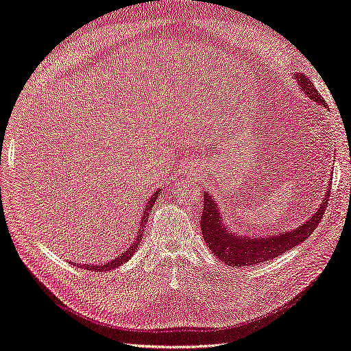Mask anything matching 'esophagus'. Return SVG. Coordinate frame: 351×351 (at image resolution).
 <instances>
[{
  "label": "esophagus",
  "instance_id": "1",
  "mask_svg": "<svg viewBox=\"0 0 351 351\" xmlns=\"http://www.w3.org/2000/svg\"><path fill=\"white\" fill-rule=\"evenodd\" d=\"M193 172V165H186V166H184V169L181 170V173H184V175H190Z\"/></svg>",
  "mask_w": 351,
  "mask_h": 351
}]
</instances>
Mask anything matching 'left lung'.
<instances>
[{
	"label": "left lung",
	"instance_id": "obj_1",
	"mask_svg": "<svg viewBox=\"0 0 351 351\" xmlns=\"http://www.w3.org/2000/svg\"><path fill=\"white\" fill-rule=\"evenodd\" d=\"M295 79L300 89L311 99L313 101L319 103L320 106L326 108V101L323 97L317 93L315 86L313 85L304 73H296ZM330 191L328 189L324 194V199L322 202L320 208L317 213L305 221V224L299 226L298 229L290 232H282L280 234L272 236H263V238H247V236H236L234 233L229 232V227L223 226L221 214L218 210V205L210 197L209 193H203V213L200 218V227L203 238L208 243L209 250H213L214 254L221 260L223 263L229 266H248V265H262L263 262H269L275 257L281 256L282 252L291 250L293 247L299 245L306 238L311 236L319 226L322 218L324 215L326 206H328Z\"/></svg>",
	"mask_w": 351,
	"mask_h": 351
}]
</instances>
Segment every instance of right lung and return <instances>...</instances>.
<instances>
[{
  "instance_id": "obj_1",
  "label": "right lung",
  "mask_w": 351,
  "mask_h": 351,
  "mask_svg": "<svg viewBox=\"0 0 351 351\" xmlns=\"http://www.w3.org/2000/svg\"><path fill=\"white\" fill-rule=\"evenodd\" d=\"M160 191H161V189H160L158 191L154 193V194L151 195V197H149V200L146 202V208H145V210H143V217H142V219H141V229H138V233H137V236H136L134 242L132 243V247H128V248H127V251L122 252L121 256H118L117 258H113V260H110V262L104 263V265H80V263H79L77 266H84L85 269H89V271L103 272V271H110V269H115V267H118L119 265L125 263L127 260H130V257L133 256V252L137 250L138 243H141V241H142V236H143V229H145V224L148 223V217H149V213H151V209H152V206H154V203H156L157 197H158V195H160Z\"/></svg>"
}]
</instances>
